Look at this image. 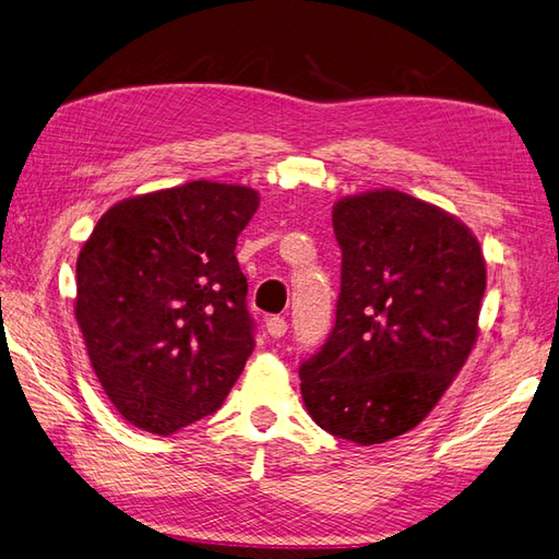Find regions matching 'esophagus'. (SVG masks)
<instances>
[{
    "label": "esophagus",
    "mask_w": 559,
    "mask_h": 559,
    "mask_svg": "<svg viewBox=\"0 0 559 559\" xmlns=\"http://www.w3.org/2000/svg\"><path fill=\"white\" fill-rule=\"evenodd\" d=\"M285 331H288V323H285L283 317L266 319V333L271 335V338H283Z\"/></svg>",
    "instance_id": "34e87169"
}]
</instances>
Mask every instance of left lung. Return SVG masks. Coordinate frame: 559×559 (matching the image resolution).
Instances as JSON below:
<instances>
[{
	"mask_svg": "<svg viewBox=\"0 0 559 559\" xmlns=\"http://www.w3.org/2000/svg\"><path fill=\"white\" fill-rule=\"evenodd\" d=\"M335 326L302 361L309 417L335 438L385 443L426 419L478 335L481 245L460 218L400 190L335 202Z\"/></svg>",
	"mask_w": 559,
	"mask_h": 559,
	"instance_id": "1",
	"label": "left lung"
}]
</instances>
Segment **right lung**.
Segmentation results:
<instances>
[{
  "label": "right lung",
  "instance_id": "right-lung-1",
  "mask_svg": "<svg viewBox=\"0 0 559 559\" xmlns=\"http://www.w3.org/2000/svg\"><path fill=\"white\" fill-rule=\"evenodd\" d=\"M259 206L245 186L192 183L114 204L75 264V321L121 417L171 436L224 405L254 349L236 259Z\"/></svg>",
  "mask_w": 559,
  "mask_h": 559
}]
</instances>
